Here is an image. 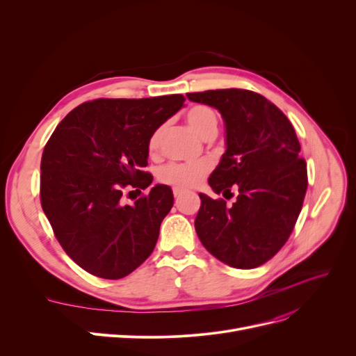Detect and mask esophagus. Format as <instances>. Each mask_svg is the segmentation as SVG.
I'll return each mask as SVG.
<instances>
[{
  "mask_svg": "<svg viewBox=\"0 0 356 356\" xmlns=\"http://www.w3.org/2000/svg\"><path fill=\"white\" fill-rule=\"evenodd\" d=\"M173 195H175L176 199H180V196L183 195V191H180V189H173Z\"/></svg>",
  "mask_w": 356,
  "mask_h": 356,
  "instance_id": "1",
  "label": "esophagus"
}]
</instances>
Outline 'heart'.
<instances>
[{
	"label": "heart",
	"instance_id": "b5f03b06",
	"mask_svg": "<svg viewBox=\"0 0 356 356\" xmlns=\"http://www.w3.org/2000/svg\"><path fill=\"white\" fill-rule=\"evenodd\" d=\"M186 121L200 138L218 133L216 112L207 105H196L186 114ZM163 128L154 131L148 140V153L154 154L159 148ZM209 165L207 163L195 164H167L159 172V180L164 184L173 186L175 189H192L208 175Z\"/></svg>",
	"mask_w": 356,
	"mask_h": 356
}]
</instances>
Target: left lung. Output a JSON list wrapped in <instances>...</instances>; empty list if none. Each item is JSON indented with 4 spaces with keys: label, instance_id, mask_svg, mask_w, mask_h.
<instances>
[{
    "label": "left lung",
    "instance_id": "obj_1",
    "mask_svg": "<svg viewBox=\"0 0 356 356\" xmlns=\"http://www.w3.org/2000/svg\"><path fill=\"white\" fill-rule=\"evenodd\" d=\"M188 98L218 109L225 125L227 149L209 186L223 196L232 186L238 189L231 208L199 193L196 234L222 263L244 270L263 266L286 244L307 189L294 128L274 104L251 90H204Z\"/></svg>",
    "mask_w": 356,
    "mask_h": 356
}]
</instances>
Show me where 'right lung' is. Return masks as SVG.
<instances>
[{"mask_svg": "<svg viewBox=\"0 0 356 356\" xmlns=\"http://www.w3.org/2000/svg\"><path fill=\"white\" fill-rule=\"evenodd\" d=\"M181 95L95 99L70 111L47 141L40 164L42 208L66 254L85 271L118 280L153 252L173 192L156 184L133 204L127 186L145 189L148 140L184 106Z\"/></svg>", "mask_w": 356, "mask_h": 356, "instance_id": "right-lung-1", "label": "right lung"}]
</instances>
